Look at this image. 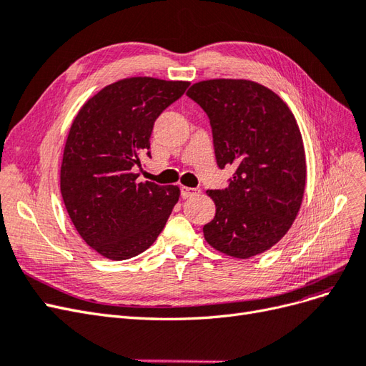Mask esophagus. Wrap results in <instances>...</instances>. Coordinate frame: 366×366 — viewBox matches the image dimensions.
Here are the masks:
<instances>
[{"label": "esophagus", "mask_w": 366, "mask_h": 366, "mask_svg": "<svg viewBox=\"0 0 366 366\" xmlns=\"http://www.w3.org/2000/svg\"><path fill=\"white\" fill-rule=\"evenodd\" d=\"M200 194V189H197V187H187V186H182V197L183 198H189L194 195Z\"/></svg>", "instance_id": "34e87169"}]
</instances>
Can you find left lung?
Here are the masks:
<instances>
[{
  "mask_svg": "<svg viewBox=\"0 0 366 366\" xmlns=\"http://www.w3.org/2000/svg\"><path fill=\"white\" fill-rule=\"evenodd\" d=\"M210 120L219 169H235L226 189L207 191L217 212L204 224L215 250L246 259L273 247L302 203L307 166L301 131L270 88L246 79H210L186 93Z\"/></svg>",
  "mask_w": 366,
  "mask_h": 366,
  "instance_id": "1",
  "label": "left lung"
}]
</instances>
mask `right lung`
I'll list each match as a JSON object with an SVG mask.
<instances>
[{
	"mask_svg": "<svg viewBox=\"0 0 366 366\" xmlns=\"http://www.w3.org/2000/svg\"><path fill=\"white\" fill-rule=\"evenodd\" d=\"M189 86L186 81L127 77L82 105L65 142L61 194L77 234L102 257L122 261L157 239L179 202V186L137 182L151 157L156 119Z\"/></svg>",
	"mask_w": 366,
	"mask_h": 366,
	"instance_id": "add662e5",
	"label": "right lung"
}]
</instances>
